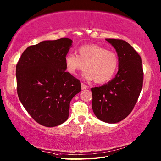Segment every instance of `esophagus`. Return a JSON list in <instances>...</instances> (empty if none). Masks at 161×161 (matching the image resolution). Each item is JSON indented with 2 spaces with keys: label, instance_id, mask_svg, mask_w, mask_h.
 I'll use <instances>...</instances> for the list:
<instances>
[{
  "label": "esophagus",
  "instance_id": "1",
  "mask_svg": "<svg viewBox=\"0 0 161 161\" xmlns=\"http://www.w3.org/2000/svg\"><path fill=\"white\" fill-rule=\"evenodd\" d=\"M81 90H84V89H86V88H87L88 86H86V85H85L84 84L81 83Z\"/></svg>",
  "mask_w": 161,
  "mask_h": 161
}]
</instances>
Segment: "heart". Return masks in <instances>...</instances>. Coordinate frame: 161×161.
Listing matches in <instances>:
<instances>
[{
  "label": "heart",
  "mask_w": 161,
  "mask_h": 161,
  "mask_svg": "<svg viewBox=\"0 0 161 161\" xmlns=\"http://www.w3.org/2000/svg\"><path fill=\"white\" fill-rule=\"evenodd\" d=\"M77 55L68 54L64 58L66 70L72 75H77L79 71L86 67V70L83 73L85 78L103 84L110 81L118 69L117 53L103 46L96 44L84 45L77 50Z\"/></svg>",
  "instance_id": "b5f03b06"
}]
</instances>
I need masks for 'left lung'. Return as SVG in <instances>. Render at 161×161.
I'll use <instances>...</instances> for the list:
<instances>
[{"mask_svg": "<svg viewBox=\"0 0 161 161\" xmlns=\"http://www.w3.org/2000/svg\"><path fill=\"white\" fill-rule=\"evenodd\" d=\"M119 57L115 77L101 86L91 88L92 108L95 116L114 124L127 117L137 102L143 83L141 57L125 41L106 39Z\"/></svg>", "mask_w": 161, "mask_h": 161, "instance_id": "8db88e82", "label": "left lung"}]
</instances>
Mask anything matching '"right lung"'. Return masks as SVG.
<instances>
[{
	"label": "right lung",
	"mask_w": 161,
	"mask_h": 161,
	"mask_svg": "<svg viewBox=\"0 0 161 161\" xmlns=\"http://www.w3.org/2000/svg\"><path fill=\"white\" fill-rule=\"evenodd\" d=\"M73 41L61 38L29 46L16 68L17 93L39 124L53 127L67 120L70 102L81 91L80 81L66 70L64 58Z\"/></svg>",
	"instance_id": "1"
}]
</instances>
